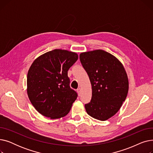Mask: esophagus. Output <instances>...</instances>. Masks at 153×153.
<instances>
[{"instance_id": "esophagus-1", "label": "esophagus", "mask_w": 153, "mask_h": 153, "mask_svg": "<svg viewBox=\"0 0 153 153\" xmlns=\"http://www.w3.org/2000/svg\"><path fill=\"white\" fill-rule=\"evenodd\" d=\"M77 92L79 95H81V89H80V88H79V89H77Z\"/></svg>"}]
</instances>
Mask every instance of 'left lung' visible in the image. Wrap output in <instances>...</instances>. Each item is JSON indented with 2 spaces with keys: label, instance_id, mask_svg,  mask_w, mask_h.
Segmentation results:
<instances>
[{
  "label": "left lung",
  "instance_id": "left-lung-1",
  "mask_svg": "<svg viewBox=\"0 0 153 153\" xmlns=\"http://www.w3.org/2000/svg\"><path fill=\"white\" fill-rule=\"evenodd\" d=\"M79 58L92 85L91 100L85 105L87 113L105 121L126 99L129 84L125 69L116 57L102 50L82 53Z\"/></svg>",
  "mask_w": 153,
  "mask_h": 153
}]
</instances>
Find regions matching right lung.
I'll use <instances>...</instances> for the list:
<instances>
[{
	"label": "right lung",
	"instance_id": "add662e5",
	"mask_svg": "<svg viewBox=\"0 0 153 153\" xmlns=\"http://www.w3.org/2000/svg\"><path fill=\"white\" fill-rule=\"evenodd\" d=\"M77 59L76 53L56 49L32 63L27 74V94L42 115L56 119L69 112L77 94L70 87L68 71Z\"/></svg>",
	"mask_w": 153,
	"mask_h": 153
}]
</instances>
